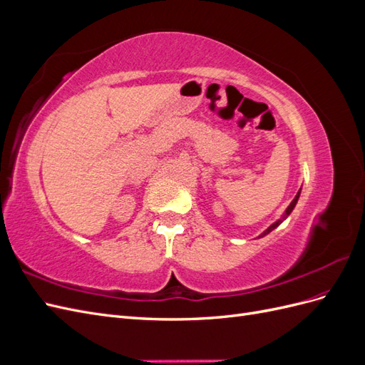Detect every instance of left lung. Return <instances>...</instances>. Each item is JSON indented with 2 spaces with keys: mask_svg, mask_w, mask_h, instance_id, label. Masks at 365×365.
<instances>
[{
  "mask_svg": "<svg viewBox=\"0 0 365 365\" xmlns=\"http://www.w3.org/2000/svg\"><path fill=\"white\" fill-rule=\"evenodd\" d=\"M300 192H302V189H300V190H298V193L295 195V197H294V200H292V202H291V204L288 205V208H286V210H284V213H283V216H282L280 219H277V220H275V222H274L272 225H269V227H268L267 230H264V231H263V233H262V235H260L259 237H263V236H267V235H269V233H271V231H272L274 228H277V227H279V225H280V224L283 222V220H284L286 217H288V216H289V215L292 213V210H294V207L297 205V201H298V197H300Z\"/></svg>",
  "mask_w": 365,
  "mask_h": 365,
  "instance_id": "left-lung-1",
  "label": "left lung"
}]
</instances>
